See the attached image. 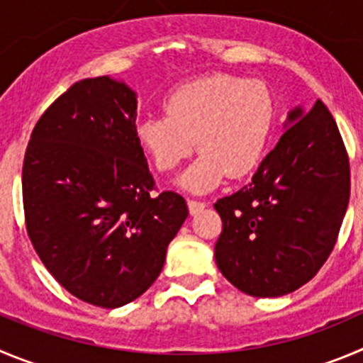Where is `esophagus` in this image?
<instances>
[{"label": "esophagus", "instance_id": "34e87169", "mask_svg": "<svg viewBox=\"0 0 363 363\" xmlns=\"http://www.w3.org/2000/svg\"><path fill=\"white\" fill-rule=\"evenodd\" d=\"M206 208V202H199V201H188V209H189V215H197L201 213L202 209Z\"/></svg>", "mask_w": 363, "mask_h": 363}]
</instances>
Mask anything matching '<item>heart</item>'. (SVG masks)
Returning a JSON list of instances; mask_svg holds the SVG:
<instances>
[{
  "mask_svg": "<svg viewBox=\"0 0 363 363\" xmlns=\"http://www.w3.org/2000/svg\"><path fill=\"white\" fill-rule=\"evenodd\" d=\"M164 114L135 125V141L159 172L175 170L197 145L201 155L179 186L206 193L225 175L238 179L254 170L272 128L274 104L262 82L213 74L175 89Z\"/></svg>",
  "mask_w": 363,
  "mask_h": 363,
  "instance_id": "obj_1",
  "label": "heart"
}]
</instances>
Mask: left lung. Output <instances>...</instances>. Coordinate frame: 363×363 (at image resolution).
<instances>
[{
	"label": "left lung",
	"mask_w": 363,
	"mask_h": 363,
	"mask_svg": "<svg viewBox=\"0 0 363 363\" xmlns=\"http://www.w3.org/2000/svg\"><path fill=\"white\" fill-rule=\"evenodd\" d=\"M350 188V161L326 105L292 109L252 181L215 204L222 218L218 270L252 297L301 289L333 250Z\"/></svg>",
	"instance_id": "8db88e82"
}]
</instances>
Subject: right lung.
<instances>
[{
	"label": "right lung",
	"mask_w": 363,
	"mask_h": 363,
	"mask_svg": "<svg viewBox=\"0 0 363 363\" xmlns=\"http://www.w3.org/2000/svg\"><path fill=\"white\" fill-rule=\"evenodd\" d=\"M138 94L111 77L71 86L40 116L23 162L26 231L40 262L84 303L120 308L147 292L188 216L135 141Z\"/></svg>",
	"instance_id": "add662e5"
}]
</instances>
